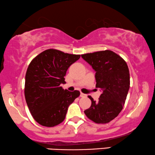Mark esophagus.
Segmentation results:
<instances>
[{"label": "esophagus", "mask_w": 155, "mask_h": 155, "mask_svg": "<svg viewBox=\"0 0 155 155\" xmlns=\"http://www.w3.org/2000/svg\"><path fill=\"white\" fill-rule=\"evenodd\" d=\"M86 96H87V95H85V94L82 93V92H81V93H80V97H86Z\"/></svg>", "instance_id": "esophagus-1"}]
</instances>
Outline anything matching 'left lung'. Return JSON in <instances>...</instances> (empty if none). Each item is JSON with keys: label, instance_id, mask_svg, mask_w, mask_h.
<instances>
[{"label": "left lung", "instance_id": "1", "mask_svg": "<svg viewBox=\"0 0 155 155\" xmlns=\"http://www.w3.org/2000/svg\"><path fill=\"white\" fill-rule=\"evenodd\" d=\"M95 70L96 87L102 90L99 100L92 97L86 116L97 124H105L121 112L130 89V72L126 62L113 51L106 50L81 55Z\"/></svg>", "mask_w": 155, "mask_h": 155}]
</instances>
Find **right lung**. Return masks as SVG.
Masks as SVG:
<instances>
[{
	"label": "right lung",
	"mask_w": 155,
	"mask_h": 155,
	"mask_svg": "<svg viewBox=\"0 0 155 155\" xmlns=\"http://www.w3.org/2000/svg\"><path fill=\"white\" fill-rule=\"evenodd\" d=\"M80 55L48 49L31 62L25 74V97L30 112L38 123L54 127L65 120L68 107L79 97L78 90L70 92L65 84L66 72Z\"/></svg>",
	"instance_id": "add662e5"
}]
</instances>
